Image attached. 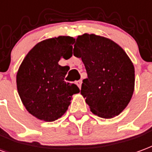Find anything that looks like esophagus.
<instances>
[{"mask_svg": "<svg viewBox=\"0 0 152 152\" xmlns=\"http://www.w3.org/2000/svg\"><path fill=\"white\" fill-rule=\"evenodd\" d=\"M76 85H77V86L80 88L82 85V80H78V81H76Z\"/></svg>", "mask_w": 152, "mask_h": 152, "instance_id": "esophagus-1", "label": "esophagus"}]
</instances>
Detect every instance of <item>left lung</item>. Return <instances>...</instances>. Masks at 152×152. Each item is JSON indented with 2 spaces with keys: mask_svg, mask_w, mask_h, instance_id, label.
I'll return each instance as SVG.
<instances>
[{
  "mask_svg": "<svg viewBox=\"0 0 152 152\" xmlns=\"http://www.w3.org/2000/svg\"><path fill=\"white\" fill-rule=\"evenodd\" d=\"M73 55L81 58L87 72L80 93L91 112L103 118L118 116L134 89V67L126 53L111 39L84 34L77 37Z\"/></svg>",
  "mask_w": 152,
  "mask_h": 152,
  "instance_id": "obj_1",
  "label": "left lung"
}]
</instances>
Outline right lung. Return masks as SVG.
Segmentation results:
<instances>
[{"label":"right lung","mask_w":152,"mask_h":152,"mask_svg":"<svg viewBox=\"0 0 152 152\" xmlns=\"http://www.w3.org/2000/svg\"><path fill=\"white\" fill-rule=\"evenodd\" d=\"M74 42L70 36L43 40L29 51L19 67L18 92L26 109L37 118L53 122L61 118L73 94L80 93L75 84L64 81L69 67L58 64L62 57H72Z\"/></svg>","instance_id":"right-lung-1"}]
</instances>
